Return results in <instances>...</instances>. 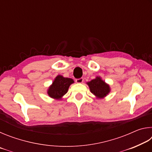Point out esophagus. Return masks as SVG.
I'll list each match as a JSON object with an SVG mask.
<instances>
[{
  "label": "esophagus",
  "mask_w": 152,
  "mask_h": 152,
  "mask_svg": "<svg viewBox=\"0 0 152 152\" xmlns=\"http://www.w3.org/2000/svg\"><path fill=\"white\" fill-rule=\"evenodd\" d=\"M83 81H84L83 78H79V79H76V83H78V84H81V83H82V82H83Z\"/></svg>",
  "instance_id": "34e87169"
}]
</instances>
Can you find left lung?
I'll return each mask as SVG.
<instances>
[{
	"mask_svg": "<svg viewBox=\"0 0 152 152\" xmlns=\"http://www.w3.org/2000/svg\"><path fill=\"white\" fill-rule=\"evenodd\" d=\"M90 88V91L96 99H104L110 92V87L101 78V77L96 76L91 81L86 82Z\"/></svg>",
	"mask_w": 152,
	"mask_h": 152,
	"instance_id": "obj_1",
	"label": "left lung"
}]
</instances>
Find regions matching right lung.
I'll return each instance as SVG.
<instances>
[{"instance_id": "1", "label": "right lung", "mask_w": 152, "mask_h": 152, "mask_svg": "<svg viewBox=\"0 0 152 152\" xmlns=\"http://www.w3.org/2000/svg\"><path fill=\"white\" fill-rule=\"evenodd\" d=\"M73 83H74L73 79L58 75L53 80L52 84L49 86L47 91L48 96L51 99L61 100L68 92L69 87Z\"/></svg>"}]
</instances>
